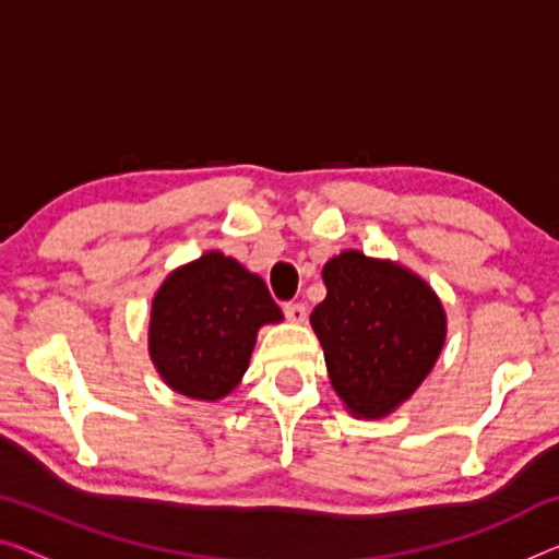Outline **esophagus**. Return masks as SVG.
<instances>
[{"label":"esophagus","mask_w":559,"mask_h":559,"mask_svg":"<svg viewBox=\"0 0 559 559\" xmlns=\"http://www.w3.org/2000/svg\"><path fill=\"white\" fill-rule=\"evenodd\" d=\"M283 313H286V319L294 321V323L306 321V306L304 304H286V306H283Z\"/></svg>","instance_id":"esophagus-1"}]
</instances>
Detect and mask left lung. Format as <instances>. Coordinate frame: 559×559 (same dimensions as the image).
<instances>
[{"mask_svg": "<svg viewBox=\"0 0 559 559\" xmlns=\"http://www.w3.org/2000/svg\"><path fill=\"white\" fill-rule=\"evenodd\" d=\"M326 298L311 326L331 386L346 409L381 419L406 402L437 364L447 316L435 290L404 265L344 251L323 265Z\"/></svg>", "mask_w": 559, "mask_h": 559, "instance_id": "obj_1", "label": "left lung"}]
</instances>
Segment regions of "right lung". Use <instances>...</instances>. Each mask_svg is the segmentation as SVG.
<instances>
[{"label":"right lung","mask_w":559,"mask_h":559,"mask_svg":"<svg viewBox=\"0 0 559 559\" xmlns=\"http://www.w3.org/2000/svg\"><path fill=\"white\" fill-rule=\"evenodd\" d=\"M281 319L263 278L236 258L207 251L157 288L150 311V359L165 384L182 396L218 402L243 379L258 329Z\"/></svg>","instance_id":"1"}]
</instances>
